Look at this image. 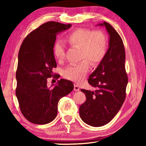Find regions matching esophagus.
Segmentation results:
<instances>
[{
  "label": "esophagus",
  "mask_w": 146,
  "mask_h": 146,
  "mask_svg": "<svg viewBox=\"0 0 146 146\" xmlns=\"http://www.w3.org/2000/svg\"><path fill=\"white\" fill-rule=\"evenodd\" d=\"M79 89H80V88H79L78 85L76 84H74V90L77 91L79 90Z\"/></svg>",
  "instance_id": "obj_1"
}]
</instances>
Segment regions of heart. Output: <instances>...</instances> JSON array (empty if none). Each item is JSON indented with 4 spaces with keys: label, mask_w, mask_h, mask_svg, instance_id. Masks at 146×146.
<instances>
[{
    "label": "heart",
    "mask_w": 146,
    "mask_h": 146,
    "mask_svg": "<svg viewBox=\"0 0 146 146\" xmlns=\"http://www.w3.org/2000/svg\"><path fill=\"white\" fill-rule=\"evenodd\" d=\"M70 46L79 48V62L70 64L63 71L64 77L68 80L80 82L85 77L91 65H97L103 60L108 52V40L102 31H92L89 28H79L66 36ZM53 55L56 60L62 61L65 56V49L61 41H56L53 48Z\"/></svg>",
    "instance_id": "heart-1"
}]
</instances>
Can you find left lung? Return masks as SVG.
Wrapping results in <instances>:
<instances>
[{"label":"left lung","instance_id":"obj_1","mask_svg":"<svg viewBox=\"0 0 146 146\" xmlns=\"http://www.w3.org/2000/svg\"><path fill=\"white\" fill-rule=\"evenodd\" d=\"M100 26H105L110 34L109 48L105 58L88 79L89 84L97 90H81L86 99L79 108L81 119L93 127L102 126L117 114L125 100L128 82L122 39L109 23L104 22Z\"/></svg>","mask_w":146,"mask_h":146}]
</instances>
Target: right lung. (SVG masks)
Listing matches in <instances>:
<instances>
[{
	"instance_id": "add662e5",
	"label": "right lung",
	"mask_w": 146,
	"mask_h": 146,
	"mask_svg": "<svg viewBox=\"0 0 146 146\" xmlns=\"http://www.w3.org/2000/svg\"><path fill=\"white\" fill-rule=\"evenodd\" d=\"M71 24L49 21L34 29L24 38L20 48L16 71V96L24 117L35 124H46L55 119L58 103L73 90L70 80L60 79L53 88L48 78L58 79L53 72L56 67L53 48L58 33Z\"/></svg>"
}]
</instances>
